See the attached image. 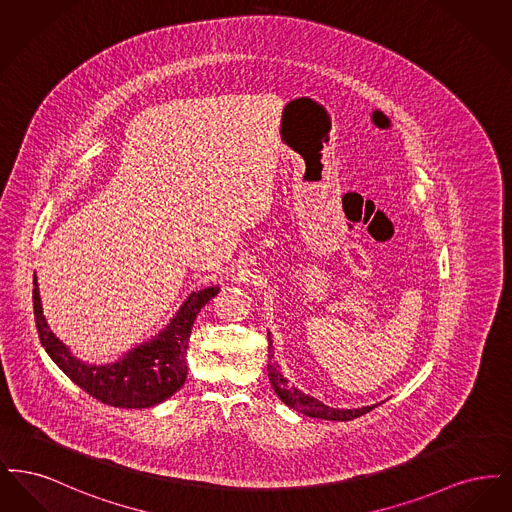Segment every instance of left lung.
<instances>
[{
	"label": "left lung",
	"mask_w": 512,
	"mask_h": 512,
	"mask_svg": "<svg viewBox=\"0 0 512 512\" xmlns=\"http://www.w3.org/2000/svg\"><path fill=\"white\" fill-rule=\"evenodd\" d=\"M268 353H270V361H268V380H270V386L276 391V395L288 405L292 407L293 411L297 413L307 414V416H313V418H322V420H353V418H359L363 414L370 413L376 405H370V407H363V409H332L328 405H324L322 401H318L315 397H309L305 393H301L299 390H295L293 386L288 384V380L280 374L278 365L272 361V341H270V334H268Z\"/></svg>",
	"instance_id": "8db88e82"
}]
</instances>
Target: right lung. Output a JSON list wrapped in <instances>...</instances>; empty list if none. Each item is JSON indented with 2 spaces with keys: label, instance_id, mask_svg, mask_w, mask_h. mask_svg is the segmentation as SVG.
I'll list each match as a JSON object with an SVG mask.
<instances>
[{
  "label": "right lung",
  "instance_id": "add662e5",
  "mask_svg": "<svg viewBox=\"0 0 512 512\" xmlns=\"http://www.w3.org/2000/svg\"><path fill=\"white\" fill-rule=\"evenodd\" d=\"M219 293V288L195 292L184 301L182 309L172 318L167 330L153 341L132 349L119 363L113 365H86L57 340L48 328L42 313L40 293L34 276V318L42 345L78 388L105 405L122 409H147L169 399L186 382L188 341L197 313L207 301Z\"/></svg>",
  "mask_w": 512,
  "mask_h": 512
}]
</instances>
